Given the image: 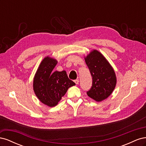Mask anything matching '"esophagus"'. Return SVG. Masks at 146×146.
Instances as JSON below:
<instances>
[{"label": "esophagus", "mask_w": 146, "mask_h": 146, "mask_svg": "<svg viewBox=\"0 0 146 146\" xmlns=\"http://www.w3.org/2000/svg\"><path fill=\"white\" fill-rule=\"evenodd\" d=\"M74 82H75V83L76 84V85H77V84L79 83V80H75Z\"/></svg>", "instance_id": "esophagus-1"}]
</instances>
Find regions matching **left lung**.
<instances>
[{
  "label": "left lung",
  "instance_id": "1",
  "mask_svg": "<svg viewBox=\"0 0 146 146\" xmlns=\"http://www.w3.org/2000/svg\"><path fill=\"white\" fill-rule=\"evenodd\" d=\"M92 77L91 89L88 96L97 102H101L112 93L116 85L114 70L103 55L94 50L85 58Z\"/></svg>",
  "mask_w": 146,
  "mask_h": 146
}]
</instances>
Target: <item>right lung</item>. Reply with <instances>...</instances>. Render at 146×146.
Wrapping results in <instances>:
<instances>
[{"instance_id": "obj_1", "label": "right lung", "mask_w": 146, "mask_h": 146, "mask_svg": "<svg viewBox=\"0 0 146 146\" xmlns=\"http://www.w3.org/2000/svg\"><path fill=\"white\" fill-rule=\"evenodd\" d=\"M57 64L55 59L44 58L35 74L33 90L38 99L48 107L58 104L68 88L76 85L68 78L65 70L53 72Z\"/></svg>"}]
</instances>
